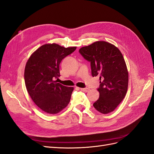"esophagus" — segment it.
<instances>
[{"instance_id":"esophagus-1","label":"esophagus","mask_w":154,"mask_h":154,"mask_svg":"<svg viewBox=\"0 0 154 154\" xmlns=\"http://www.w3.org/2000/svg\"><path fill=\"white\" fill-rule=\"evenodd\" d=\"M81 91H85V92H88L89 91V88H80Z\"/></svg>"}]
</instances>
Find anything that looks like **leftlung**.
<instances>
[{
    "instance_id": "1",
    "label": "left lung",
    "mask_w": 154,
    "mask_h": 154,
    "mask_svg": "<svg viewBox=\"0 0 154 154\" xmlns=\"http://www.w3.org/2000/svg\"><path fill=\"white\" fill-rule=\"evenodd\" d=\"M90 62L91 75L99 77V98L94 103L98 112H113L126 94L128 72L121 52L111 43L97 41L79 50Z\"/></svg>"
}]
</instances>
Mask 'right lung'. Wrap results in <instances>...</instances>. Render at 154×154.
<instances>
[{
	"mask_svg": "<svg viewBox=\"0 0 154 154\" xmlns=\"http://www.w3.org/2000/svg\"><path fill=\"white\" fill-rule=\"evenodd\" d=\"M57 44H46L35 51L26 63L24 81L31 98L42 111L56 114L68 106L73 87L55 81L60 77L59 64L64 57L76 50Z\"/></svg>",
	"mask_w": 154,
	"mask_h": 154,
	"instance_id": "add662e5",
	"label": "right lung"
}]
</instances>
